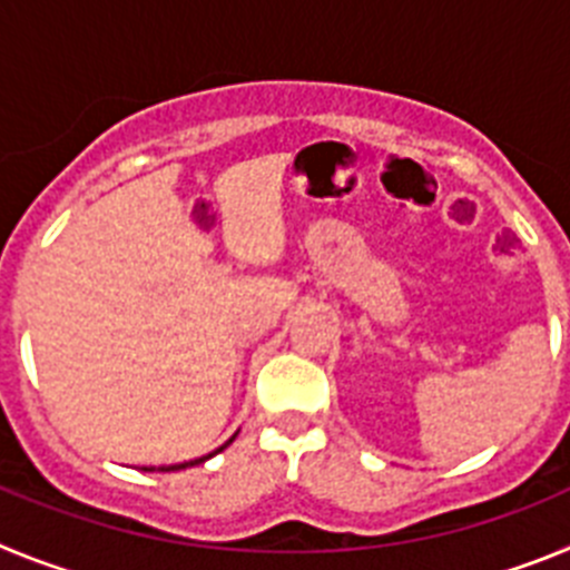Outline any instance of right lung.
<instances>
[{"label": "right lung", "mask_w": 570, "mask_h": 570, "mask_svg": "<svg viewBox=\"0 0 570 570\" xmlns=\"http://www.w3.org/2000/svg\"><path fill=\"white\" fill-rule=\"evenodd\" d=\"M236 436V434H234ZM234 436H230L228 442H234ZM228 442H225V445H228ZM223 445V448H225ZM223 448H216L214 454H219V451H223ZM214 454H208V456H199V460H190V462H179V465H163L159 468V471H183V468H190V465H199V462H205V460H210V456ZM145 471H154V468H145Z\"/></svg>", "instance_id": "add662e5"}]
</instances>
